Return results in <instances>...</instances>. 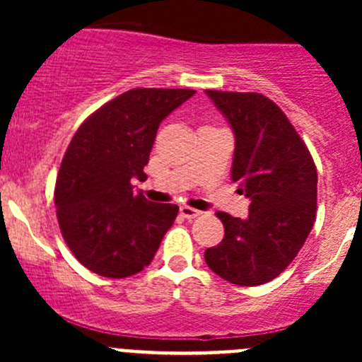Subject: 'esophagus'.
Returning a JSON list of instances; mask_svg holds the SVG:
<instances>
[{"mask_svg":"<svg viewBox=\"0 0 362 362\" xmlns=\"http://www.w3.org/2000/svg\"><path fill=\"white\" fill-rule=\"evenodd\" d=\"M180 215L184 218H196V217H199V215H202V211L199 210H196V208H191V206H180Z\"/></svg>","mask_w":362,"mask_h":362,"instance_id":"1","label":"esophagus"}]
</instances>
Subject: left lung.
<instances>
[{
  "label": "left lung",
  "mask_w": 362,
  "mask_h": 362,
  "mask_svg": "<svg viewBox=\"0 0 362 362\" xmlns=\"http://www.w3.org/2000/svg\"><path fill=\"white\" fill-rule=\"evenodd\" d=\"M235 133L231 178L250 199L249 217L217 211L224 238L204 252L208 268L236 286L276 279L315 222L317 170L305 141L269 98L206 90Z\"/></svg>",
  "instance_id": "obj_1"
}]
</instances>
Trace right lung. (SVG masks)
Segmentation results:
<instances>
[{"instance_id":"obj_1","label":"right lung","mask_w":362,"mask_h":362,"mask_svg":"<svg viewBox=\"0 0 362 362\" xmlns=\"http://www.w3.org/2000/svg\"><path fill=\"white\" fill-rule=\"evenodd\" d=\"M194 93L131 89L94 112L69 141L54 202L64 242L90 272L126 279L154 259L178 206L148 202L131 180L147 178L159 124Z\"/></svg>"}]
</instances>
